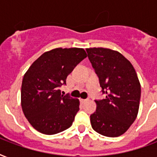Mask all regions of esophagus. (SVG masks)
<instances>
[{"label": "esophagus", "mask_w": 157, "mask_h": 157, "mask_svg": "<svg viewBox=\"0 0 157 157\" xmlns=\"http://www.w3.org/2000/svg\"><path fill=\"white\" fill-rule=\"evenodd\" d=\"M80 101H81V102L82 103H86V101H87V99H84V98H81V99H80Z\"/></svg>", "instance_id": "obj_1"}]
</instances>
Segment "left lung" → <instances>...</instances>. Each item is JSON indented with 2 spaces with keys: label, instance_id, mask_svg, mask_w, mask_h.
<instances>
[{
  "label": "left lung",
  "instance_id": "8db88e82",
  "mask_svg": "<svg viewBox=\"0 0 157 157\" xmlns=\"http://www.w3.org/2000/svg\"><path fill=\"white\" fill-rule=\"evenodd\" d=\"M88 58L99 78L106 98L95 101L91 126L107 137L124 134L139 112L141 86L131 63L121 53L102 47L87 48Z\"/></svg>",
  "mask_w": 157,
  "mask_h": 157
}]
</instances>
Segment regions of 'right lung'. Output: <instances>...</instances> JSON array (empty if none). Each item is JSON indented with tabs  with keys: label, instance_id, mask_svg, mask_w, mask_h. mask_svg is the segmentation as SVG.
I'll list each match as a JSON object with an SVG mask.
<instances>
[{
	"label": "right lung",
	"instance_id": "obj_1",
	"mask_svg": "<svg viewBox=\"0 0 157 157\" xmlns=\"http://www.w3.org/2000/svg\"><path fill=\"white\" fill-rule=\"evenodd\" d=\"M87 57L82 48H56L42 54L23 76L21 106L32 126L41 134L68 129L79 111L80 101L61 94L67 76Z\"/></svg>",
	"mask_w": 157,
	"mask_h": 157
}]
</instances>
